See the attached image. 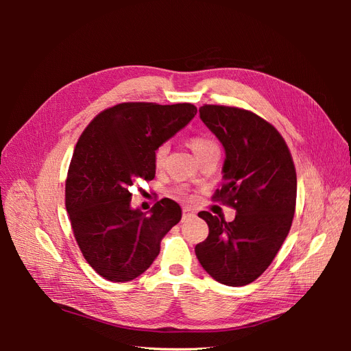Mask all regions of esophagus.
<instances>
[{"label": "esophagus", "mask_w": 351, "mask_h": 351, "mask_svg": "<svg viewBox=\"0 0 351 351\" xmlns=\"http://www.w3.org/2000/svg\"><path fill=\"white\" fill-rule=\"evenodd\" d=\"M196 217V212L192 209V208H189V206H184L183 208V219L186 221V219H192V218H195Z\"/></svg>", "instance_id": "34e87169"}]
</instances>
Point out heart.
Masks as SVG:
<instances>
[{
    "mask_svg": "<svg viewBox=\"0 0 351 351\" xmlns=\"http://www.w3.org/2000/svg\"><path fill=\"white\" fill-rule=\"evenodd\" d=\"M189 145L193 149V152L197 156V159L204 158L205 155H209L212 152H219L218 143L214 139H212V137L204 136V134H197V136L190 137ZM168 151H169V145L168 143H162V145H159L156 147V151L154 154V162H155V165L158 168L164 165V161H165Z\"/></svg>",
    "mask_w": 351,
    "mask_h": 351,
    "instance_id": "b5f03b06",
    "label": "heart"
}]
</instances>
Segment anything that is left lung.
<instances>
[{
  "label": "left lung",
  "mask_w": 351,
  "mask_h": 351,
  "mask_svg": "<svg viewBox=\"0 0 351 351\" xmlns=\"http://www.w3.org/2000/svg\"><path fill=\"white\" fill-rule=\"evenodd\" d=\"M200 120L226 151L222 189L214 199L236 209L226 222L206 210L209 236L195 252L215 281L240 287L265 272L289 234L297 196L291 154L274 125L246 110L204 105Z\"/></svg>",
  "instance_id": "8db88e82"
}]
</instances>
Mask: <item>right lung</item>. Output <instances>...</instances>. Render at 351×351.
I'll return each mask as SVG.
<instances>
[{"label": "right lung", "instance_id": "1", "mask_svg": "<svg viewBox=\"0 0 351 351\" xmlns=\"http://www.w3.org/2000/svg\"><path fill=\"white\" fill-rule=\"evenodd\" d=\"M196 112L193 104L124 102L99 112L82 133L67 174L66 208L84 259L105 280L139 277L182 219V208L167 197L149 214L132 208L130 187L154 180L156 147Z\"/></svg>", "mask_w": 351, "mask_h": 351}]
</instances>
